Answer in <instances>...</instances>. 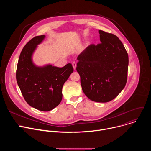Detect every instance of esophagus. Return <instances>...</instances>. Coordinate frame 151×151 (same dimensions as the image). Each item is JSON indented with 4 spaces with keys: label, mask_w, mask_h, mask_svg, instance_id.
Returning <instances> with one entry per match:
<instances>
[{
    "label": "esophagus",
    "mask_w": 151,
    "mask_h": 151,
    "mask_svg": "<svg viewBox=\"0 0 151 151\" xmlns=\"http://www.w3.org/2000/svg\"><path fill=\"white\" fill-rule=\"evenodd\" d=\"M72 66H73V69L75 70H76V62H73L72 63Z\"/></svg>",
    "instance_id": "1"
}]
</instances>
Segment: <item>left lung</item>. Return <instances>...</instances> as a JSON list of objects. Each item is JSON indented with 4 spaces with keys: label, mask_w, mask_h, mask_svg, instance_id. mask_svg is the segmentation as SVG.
Returning <instances> with one entry per match:
<instances>
[{
    "label": "left lung",
    "mask_w": 151,
    "mask_h": 151,
    "mask_svg": "<svg viewBox=\"0 0 151 151\" xmlns=\"http://www.w3.org/2000/svg\"><path fill=\"white\" fill-rule=\"evenodd\" d=\"M99 33L101 44L89 45L78 55L76 70L85 96L92 101L106 103L125 87L128 55L116 36L100 30Z\"/></svg>",
    "instance_id": "1"
}]
</instances>
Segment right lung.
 <instances>
[{
  "label": "right lung",
  "mask_w": 151,
  "mask_h": 151,
  "mask_svg": "<svg viewBox=\"0 0 151 151\" xmlns=\"http://www.w3.org/2000/svg\"><path fill=\"white\" fill-rule=\"evenodd\" d=\"M45 35L32 39L20 54L16 72L18 87L26 102L34 108L44 112L52 110L62 100L63 86L73 69L70 63L63 68L50 64L37 66L32 57Z\"/></svg>",
  "instance_id": "right-lung-1"
}]
</instances>
